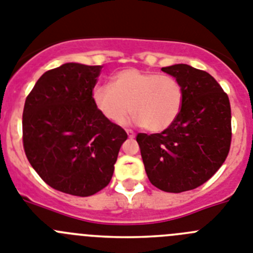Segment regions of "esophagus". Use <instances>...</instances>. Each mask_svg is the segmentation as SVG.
Here are the masks:
<instances>
[{
  "instance_id": "1",
  "label": "esophagus",
  "mask_w": 253,
  "mask_h": 253,
  "mask_svg": "<svg viewBox=\"0 0 253 253\" xmlns=\"http://www.w3.org/2000/svg\"><path fill=\"white\" fill-rule=\"evenodd\" d=\"M126 134H128V137L130 138V139H133V138L135 137V133L133 130H130V129H126Z\"/></svg>"
}]
</instances>
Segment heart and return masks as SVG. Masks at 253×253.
Wrapping results in <instances>:
<instances>
[{
    "label": "heart",
    "mask_w": 253,
    "mask_h": 253,
    "mask_svg": "<svg viewBox=\"0 0 253 253\" xmlns=\"http://www.w3.org/2000/svg\"><path fill=\"white\" fill-rule=\"evenodd\" d=\"M92 101L114 124H123L130 112L146 130L163 131L178 119L184 93L171 75L129 68L112 75L110 85H96Z\"/></svg>",
    "instance_id": "b5f03b06"
}]
</instances>
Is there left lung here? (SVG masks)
<instances>
[{
  "label": "left lung",
  "mask_w": 253,
  "mask_h": 253,
  "mask_svg": "<svg viewBox=\"0 0 253 253\" xmlns=\"http://www.w3.org/2000/svg\"><path fill=\"white\" fill-rule=\"evenodd\" d=\"M161 70L182 84V111L169 128L139 133L137 142L150 182L164 192L180 193L206 183L225 161L232 142L230 102L206 71L185 64Z\"/></svg>",
  "instance_id": "obj_1"
}]
</instances>
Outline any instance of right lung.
<instances>
[{"label":"right lung","instance_id":"add662e5","mask_svg":"<svg viewBox=\"0 0 253 253\" xmlns=\"http://www.w3.org/2000/svg\"><path fill=\"white\" fill-rule=\"evenodd\" d=\"M101 69L68 62L46 71L24 105L28 161L49 187L79 197L109 184L128 138L94 107L92 92Z\"/></svg>","mask_w":253,"mask_h":253}]
</instances>
